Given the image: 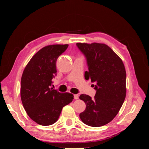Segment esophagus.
<instances>
[{
	"instance_id": "1",
	"label": "esophagus",
	"mask_w": 149,
	"mask_h": 149,
	"mask_svg": "<svg viewBox=\"0 0 149 149\" xmlns=\"http://www.w3.org/2000/svg\"><path fill=\"white\" fill-rule=\"evenodd\" d=\"M74 98L75 99V100H78V99H79L78 94H74Z\"/></svg>"
}]
</instances>
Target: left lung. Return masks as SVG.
I'll return each mask as SVG.
<instances>
[{
	"mask_svg": "<svg viewBox=\"0 0 149 149\" xmlns=\"http://www.w3.org/2000/svg\"><path fill=\"white\" fill-rule=\"evenodd\" d=\"M85 56L88 71L86 80L91 79L96 90L93 99L81 94L86 109L79 114L83 123L91 127H101L118 114L126 95V72L123 61L112 49L103 43H76Z\"/></svg>",
	"mask_w": 149,
	"mask_h": 149,
	"instance_id": "obj_1",
	"label": "left lung"
}]
</instances>
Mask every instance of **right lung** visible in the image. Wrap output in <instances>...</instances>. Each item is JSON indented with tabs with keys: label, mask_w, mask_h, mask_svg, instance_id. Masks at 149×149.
<instances>
[{
	"label": "right lung",
	"mask_w": 149,
	"mask_h": 149,
	"mask_svg": "<svg viewBox=\"0 0 149 149\" xmlns=\"http://www.w3.org/2000/svg\"><path fill=\"white\" fill-rule=\"evenodd\" d=\"M68 45H52L42 48L31 58L20 83L21 100L28 116L42 125L55 123L63 107L73 100L69 93H61L52 87L56 76V62Z\"/></svg>",
	"instance_id": "obj_1"
}]
</instances>
